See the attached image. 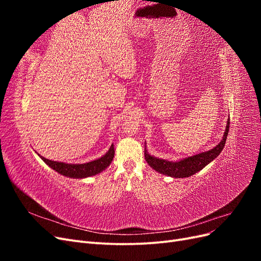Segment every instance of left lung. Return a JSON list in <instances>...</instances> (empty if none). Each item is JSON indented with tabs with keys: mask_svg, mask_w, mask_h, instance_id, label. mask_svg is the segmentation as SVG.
Returning a JSON list of instances; mask_svg holds the SVG:
<instances>
[{
	"mask_svg": "<svg viewBox=\"0 0 261 261\" xmlns=\"http://www.w3.org/2000/svg\"><path fill=\"white\" fill-rule=\"evenodd\" d=\"M228 129H230V117L227 120L226 129L224 132L223 139L220 141L219 145H217L215 148L209 150V151L202 152L199 154H196L193 156H188L184 160H180L178 162H172L162 159H156L154 156H151L147 153L145 149V159L148 162V164L156 172L161 173L164 175H169L172 177H188L192 176L195 173L202 170L208 163H210L213 159L220 154L224 148L226 137L228 134Z\"/></svg>",
	"mask_w": 261,
	"mask_h": 261,
	"instance_id": "obj_1",
	"label": "left lung"
}]
</instances>
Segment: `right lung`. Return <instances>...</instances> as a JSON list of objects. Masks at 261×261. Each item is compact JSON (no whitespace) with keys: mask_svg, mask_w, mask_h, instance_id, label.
<instances>
[{"mask_svg":"<svg viewBox=\"0 0 261 261\" xmlns=\"http://www.w3.org/2000/svg\"><path fill=\"white\" fill-rule=\"evenodd\" d=\"M113 156H114V146L112 145L110 147L109 151L103 156H101L100 159H97L88 163H84V164H67V163L45 159L43 156H41V159L48 164L49 167L59 172L62 175L73 177V178H84V177L96 175L98 173L107 169L110 165V163L112 162Z\"/></svg>","mask_w":261,"mask_h":261,"instance_id":"obj_1","label":"right lung"}]
</instances>
